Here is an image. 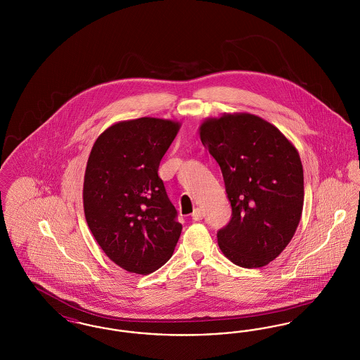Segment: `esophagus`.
I'll return each instance as SVG.
<instances>
[{
  "label": "esophagus",
  "instance_id": "obj_1",
  "mask_svg": "<svg viewBox=\"0 0 360 360\" xmlns=\"http://www.w3.org/2000/svg\"><path fill=\"white\" fill-rule=\"evenodd\" d=\"M191 219H193L194 221H200V220H202V219H204V212H202L200 207L194 209V212L191 213Z\"/></svg>",
  "mask_w": 360,
  "mask_h": 360
}]
</instances>
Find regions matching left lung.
Returning a JSON list of instances; mask_svg holds the SVG:
<instances>
[{"label":"left lung","mask_w":360,"mask_h":360,"mask_svg":"<svg viewBox=\"0 0 360 360\" xmlns=\"http://www.w3.org/2000/svg\"><path fill=\"white\" fill-rule=\"evenodd\" d=\"M223 172L232 217L217 232L224 255L263 267L290 243L304 206L300 155L273 124L250 113L209 119L200 128Z\"/></svg>","instance_id":"obj_1"}]
</instances>
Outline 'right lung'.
<instances>
[{"label": "right lung", "instance_id": "obj_1", "mask_svg": "<svg viewBox=\"0 0 360 360\" xmlns=\"http://www.w3.org/2000/svg\"><path fill=\"white\" fill-rule=\"evenodd\" d=\"M179 124L141 117L121 121L96 140L86 166L87 225L121 269L150 274L175 250L182 225L158 175Z\"/></svg>", "mask_w": 360, "mask_h": 360}]
</instances>
